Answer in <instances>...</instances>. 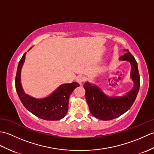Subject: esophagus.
<instances>
[{
    "label": "esophagus",
    "mask_w": 154,
    "mask_h": 154,
    "mask_svg": "<svg viewBox=\"0 0 154 154\" xmlns=\"http://www.w3.org/2000/svg\"><path fill=\"white\" fill-rule=\"evenodd\" d=\"M85 77L83 76H82V75H79L77 78H76V81L77 83H79V84H81L82 83L83 81H85Z\"/></svg>",
    "instance_id": "1"
}]
</instances>
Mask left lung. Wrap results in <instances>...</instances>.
<instances>
[{
  "label": "left lung",
  "mask_w": 154,
  "mask_h": 154,
  "mask_svg": "<svg viewBox=\"0 0 154 154\" xmlns=\"http://www.w3.org/2000/svg\"><path fill=\"white\" fill-rule=\"evenodd\" d=\"M128 51L119 59L129 61L131 64L130 77L134 81L133 89L122 97H109L104 94L99 87L89 82L84 84L85 98L90 112L98 119L110 120L119 117L128 110L135 101L140 89V74L134 57Z\"/></svg>",
  "instance_id": "1"
}]
</instances>
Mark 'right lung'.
<instances>
[{"label": "right lung", "instance_id": "right-lung-1", "mask_svg": "<svg viewBox=\"0 0 154 154\" xmlns=\"http://www.w3.org/2000/svg\"><path fill=\"white\" fill-rule=\"evenodd\" d=\"M26 54L20 60L16 71V90L24 107L35 116L45 120H58L66 115L69 96L79 85L76 82L63 84L54 92L44 99H35L26 94L20 83L21 69L25 60Z\"/></svg>", "mask_w": 154, "mask_h": 154}]
</instances>
